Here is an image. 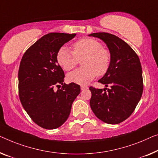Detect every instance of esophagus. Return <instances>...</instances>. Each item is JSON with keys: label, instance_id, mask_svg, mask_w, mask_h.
<instances>
[{"label": "esophagus", "instance_id": "1", "mask_svg": "<svg viewBox=\"0 0 158 158\" xmlns=\"http://www.w3.org/2000/svg\"><path fill=\"white\" fill-rule=\"evenodd\" d=\"M88 89V87L86 86H81V89L82 91L83 90H86V89Z\"/></svg>", "mask_w": 158, "mask_h": 158}]
</instances>
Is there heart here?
Returning <instances> with one entry per match:
<instances>
[{"mask_svg":"<svg viewBox=\"0 0 158 158\" xmlns=\"http://www.w3.org/2000/svg\"><path fill=\"white\" fill-rule=\"evenodd\" d=\"M74 51L62 47L56 54V61L62 69L69 71L76 67L79 60L84 67L70 72L67 80L80 85L89 84L96 75L102 76L107 72L110 63V54L103 48L99 41L93 38H83L74 42Z\"/></svg>","mask_w":158,"mask_h":158,"instance_id":"obj_1","label":"heart"}]
</instances>
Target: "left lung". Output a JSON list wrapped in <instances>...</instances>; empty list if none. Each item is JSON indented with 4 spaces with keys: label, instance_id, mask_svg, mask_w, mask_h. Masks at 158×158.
<instances>
[{
    "label": "left lung",
    "instance_id": "left-lung-1",
    "mask_svg": "<svg viewBox=\"0 0 158 158\" xmlns=\"http://www.w3.org/2000/svg\"><path fill=\"white\" fill-rule=\"evenodd\" d=\"M89 36L97 37L106 44L110 54L109 69L98 82L110 89L89 87L90 106L95 116L104 123L118 124L133 114L140 100L143 81L139 57L126 42L107 32H96Z\"/></svg>",
    "mask_w": 158,
    "mask_h": 158
}]
</instances>
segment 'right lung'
Segmentation results:
<instances>
[{"mask_svg": "<svg viewBox=\"0 0 158 158\" xmlns=\"http://www.w3.org/2000/svg\"><path fill=\"white\" fill-rule=\"evenodd\" d=\"M76 34L52 32L39 39L25 52L18 71L19 97L35 123L55 129L67 121L80 86L66 84L64 72L56 61L59 49ZM62 88L55 92V86ZM59 89V88H58Z\"/></svg>", "mask_w": 158, "mask_h": 158, "instance_id": "1", "label": "right lung"}]
</instances>
